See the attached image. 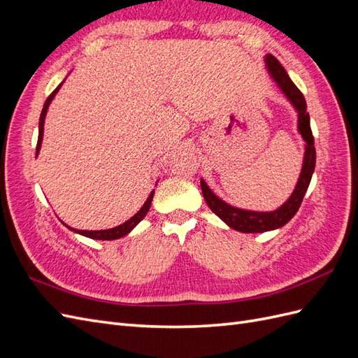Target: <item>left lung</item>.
Returning <instances> with one entry per match:
<instances>
[{"label":"left lung","instance_id":"obj_1","mask_svg":"<svg viewBox=\"0 0 358 358\" xmlns=\"http://www.w3.org/2000/svg\"><path fill=\"white\" fill-rule=\"evenodd\" d=\"M266 66L267 70L272 76V79L278 83L279 90L285 94L289 103L296 107L297 110V128L299 133L301 134L303 140H305V158H303V167L297 185L292 191L289 199L278 208L273 212H254V210H245L234 208L229 203H225L220 197H216L212 192V189L206 185V182L201 179V192L203 197L208 203L210 210L218 215L220 218L236 231L242 233H263L268 230H276L280 227L285 225L292 216H294L300 208L303 201V197L308 191V187L312 179V173L315 170V146H313V136L310 129V121H309V113L306 112V100L297 86L292 83L289 76L287 74L285 69L280 66V62L273 57L267 55L266 57Z\"/></svg>","mask_w":358,"mask_h":358}]
</instances>
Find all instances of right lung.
Listing matches in <instances>:
<instances>
[{"instance_id":"right-lung-1","label":"right lung","mask_w":358,"mask_h":358,"mask_svg":"<svg viewBox=\"0 0 358 358\" xmlns=\"http://www.w3.org/2000/svg\"><path fill=\"white\" fill-rule=\"evenodd\" d=\"M61 85H62V83H61ZM61 85L48 96V100H46L45 106H43V110H41V115H40V122H38V140H37L36 155H38V150H40V148H41L43 129H45V117H46L48 107H49L50 101L53 100V96H55V94L59 91ZM152 199H154V191L149 194V197H148V200L145 201V204L142 206V209H140V210L133 216V218H129V220L125 221L124 224L115 227V229H109V230H96V231H92V230H91V231H88V230H76V229H71V227H69V225H67V227H69V229H70L71 231L79 233V234L86 236V237H90V239H95V241H115V239H119V237L127 236L129 231H131V230L134 229V227H136L140 221H142V220L145 218L148 210H149V208H150V203H152Z\"/></svg>"}]
</instances>
